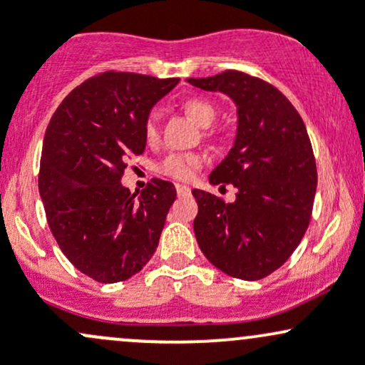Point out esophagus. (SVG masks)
Returning a JSON list of instances; mask_svg holds the SVG:
<instances>
[{
  "mask_svg": "<svg viewBox=\"0 0 365 365\" xmlns=\"http://www.w3.org/2000/svg\"><path fill=\"white\" fill-rule=\"evenodd\" d=\"M175 191H178L179 197H187L191 193V187L184 186V184H175Z\"/></svg>",
  "mask_w": 365,
  "mask_h": 365,
  "instance_id": "obj_1",
  "label": "esophagus"
}]
</instances>
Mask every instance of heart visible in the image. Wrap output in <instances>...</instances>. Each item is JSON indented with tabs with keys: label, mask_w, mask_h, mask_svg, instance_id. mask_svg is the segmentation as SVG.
I'll return each mask as SVG.
<instances>
[{
	"label": "heart",
	"mask_w": 365,
	"mask_h": 365,
	"mask_svg": "<svg viewBox=\"0 0 365 365\" xmlns=\"http://www.w3.org/2000/svg\"><path fill=\"white\" fill-rule=\"evenodd\" d=\"M184 113L190 116L195 123L200 127H209L215 118V108L209 101L202 99V97H191V99L184 101L182 104ZM144 134L148 140H155L158 135V125H156L155 116H150L144 127ZM203 156L198 153H174L168 155L162 163H160V172L165 175L179 179V181H190L195 175V172L202 167Z\"/></svg>",
	"instance_id": "b5f03b06"
}]
</instances>
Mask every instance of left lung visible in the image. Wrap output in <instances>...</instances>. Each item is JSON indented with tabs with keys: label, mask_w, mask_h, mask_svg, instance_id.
<instances>
[{
	"label": "left lung",
	"mask_w": 365,
	"mask_h": 365,
	"mask_svg": "<svg viewBox=\"0 0 365 365\" xmlns=\"http://www.w3.org/2000/svg\"><path fill=\"white\" fill-rule=\"evenodd\" d=\"M187 83L237 106L233 146L209 175L210 184H233L237 198L226 203L193 190L195 237L215 268L259 280L291 257L309 225L317 165L307 127L287 97L259 78L225 71Z\"/></svg>",
	"instance_id": "left-lung-1"
}]
</instances>
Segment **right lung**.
<instances>
[{
  "instance_id": "obj_1",
  "label": "right lung",
  "mask_w": 365,
  "mask_h": 365,
  "mask_svg": "<svg viewBox=\"0 0 365 365\" xmlns=\"http://www.w3.org/2000/svg\"><path fill=\"white\" fill-rule=\"evenodd\" d=\"M179 78L108 71L81 83L53 113L43 140L40 197L64 256L103 284L127 280L151 259L175 200L162 179L130 195L127 162L146 150L153 106Z\"/></svg>"
}]
</instances>
